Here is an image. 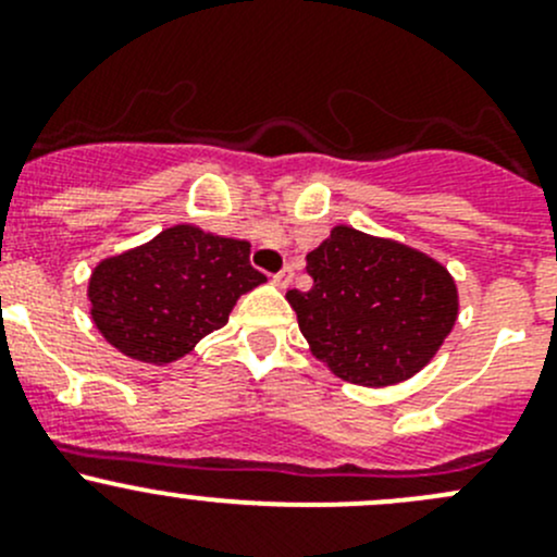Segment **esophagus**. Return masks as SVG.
Returning <instances> with one entry per match:
<instances>
[{"instance_id":"obj_1","label":"esophagus","mask_w":557,"mask_h":557,"mask_svg":"<svg viewBox=\"0 0 557 557\" xmlns=\"http://www.w3.org/2000/svg\"><path fill=\"white\" fill-rule=\"evenodd\" d=\"M292 278H295V271H292V268H284V271H278L276 276H273V284L284 289V286L292 284Z\"/></svg>"}]
</instances>
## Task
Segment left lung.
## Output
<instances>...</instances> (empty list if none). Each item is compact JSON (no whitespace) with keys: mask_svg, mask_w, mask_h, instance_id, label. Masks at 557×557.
Returning <instances> with one entry per match:
<instances>
[{"mask_svg":"<svg viewBox=\"0 0 557 557\" xmlns=\"http://www.w3.org/2000/svg\"><path fill=\"white\" fill-rule=\"evenodd\" d=\"M311 289H289L311 351L344 382L387 387L431 362L458 319L447 268L395 240L335 227L306 257Z\"/></svg>","mask_w":557,"mask_h":557,"instance_id":"1","label":"left lung"}]
</instances>
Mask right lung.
<instances>
[{
	"label": "right lung",
	"instance_id": "1",
	"mask_svg": "<svg viewBox=\"0 0 557 557\" xmlns=\"http://www.w3.org/2000/svg\"><path fill=\"white\" fill-rule=\"evenodd\" d=\"M246 240L178 224L146 246L102 260L89 281L91 319L121 355L164 366L224 327L240 295L265 276Z\"/></svg>",
	"mask_w": 557,
	"mask_h": 557
}]
</instances>
